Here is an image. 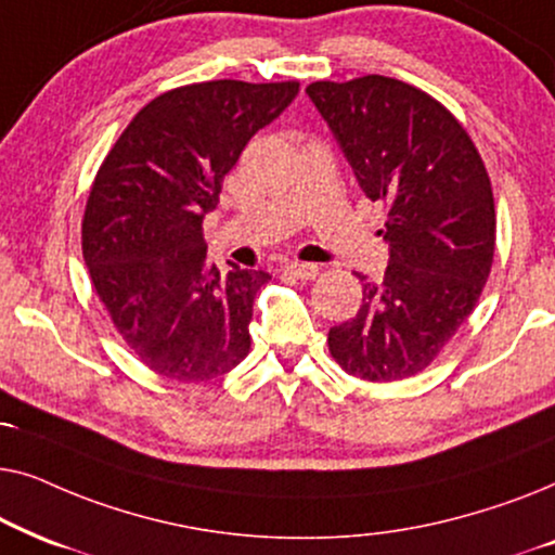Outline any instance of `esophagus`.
<instances>
[{
  "label": "esophagus",
  "instance_id": "34e87169",
  "mask_svg": "<svg viewBox=\"0 0 555 555\" xmlns=\"http://www.w3.org/2000/svg\"><path fill=\"white\" fill-rule=\"evenodd\" d=\"M285 272H291V275L298 278V280H315L318 272H321V268H318V264H313V262H291L285 268Z\"/></svg>",
  "mask_w": 555,
  "mask_h": 555
}]
</instances>
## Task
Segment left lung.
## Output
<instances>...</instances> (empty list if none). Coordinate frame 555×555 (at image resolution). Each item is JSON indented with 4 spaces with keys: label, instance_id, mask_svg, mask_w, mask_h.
Listing matches in <instances>:
<instances>
[{
    "label": "left lung",
    "instance_id": "8db88e82",
    "mask_svg": "<svg viewBox=\"0 0 555 555\" xmlns=\"http://www.w3.org/2000/svg\"><path fill=\"white\" fill-rule=\"evenodd\" d=\"M306 93L363 192L384 204L391 247L382 283H363L359 313L328 331V351L363 382L416 376L467 321L490 278L498 219L488 169L465 126L404 80H315Z\"/></svg>",
    "mask_w": 555,
    "mask_h": 555
}]
</instances>
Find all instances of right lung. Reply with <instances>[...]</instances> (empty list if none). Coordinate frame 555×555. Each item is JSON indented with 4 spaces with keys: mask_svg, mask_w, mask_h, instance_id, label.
Instances as JSON below:
<instances>
[{
    "mask_svg": "<svg viewBox=\"0 0 555 555\" xmlns=\"http://www.w3.org/2000/svg\"><path fill=\"white\" fill-rule=\"evenodd\" d=\"M298 88L209 80L166 90L135 113L95 173L82 257L118 336L158 376L211 382L249 353L253 302L270 275H222L202 222L247 141Z\"/></svg>",
    "mask_w": 555,
    "mask_h": 555,
    "instance_id": "add662e5",
    "label": "right lung"
}]
</instances>
